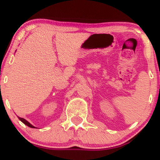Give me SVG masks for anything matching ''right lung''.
<instances>
[{"label":"right lung","mask_w":160,"mask_h":160,"mask_svg":"<svg viewBox=\"0 0 160 160\" xmlns=\"http://www.w3.org/2000/svg\"><path fill=\"white\" fill-rule=\"evenodd\" d=\"M18 118H19V120H21L22 122L24 124H25V125H26V126H29V127H31V128H35L34 126H33V125L31 124L30 122H28V121H27L26 120H25V119H24V118H21V117H18Z\"/></svg>","instance_id":"1"}]
</instances>
